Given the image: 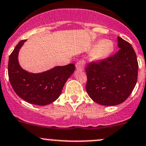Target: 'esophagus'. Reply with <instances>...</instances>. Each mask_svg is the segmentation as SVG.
I'll list each match as a JSON object with an SVG mask.
<instances>
[{"mask_svg":"<svg viewBox=\"0 0 146 146\" xmlns=\"http://www.w3.org/2000/svg\"><path fill=\"white\" fill-rule=\"evenodd\" d=\"M86 62L84 61H78L76 64V70H81V71H84L85 69Z\"/></svg>","mask_w":146,"mask_h":146,"instance_id":"1","label":"esophagus"}]
</instances>
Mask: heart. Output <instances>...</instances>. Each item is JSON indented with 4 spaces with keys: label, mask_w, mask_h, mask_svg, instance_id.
<instances>
[{
    "label": "heart",
    "mask_w": 146,
    "mask_h": 146,
    "mask_svg": "<svg viewBox=\"0 0 146 146\" xmlns=\"http://www.w3.org/2000/svg\"><path fill=\"white\" fill-rule=\"evenodd\" d=\"M115 50L113 41L109 39L99 40L91 45L89 52L94 61L105 60L110 57Z\"/></svg>",
    "instance_id": "heart-1"
}]
</instances>
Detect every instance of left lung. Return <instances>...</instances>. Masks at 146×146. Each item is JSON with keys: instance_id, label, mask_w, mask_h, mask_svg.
<instances>
[{"instance_id": "1", "label": "left lung", "mask_w": 146, "mask_h": 146, "mask_svg": "<svg viewBox=\"0 0 146 146\" xmlns=\"http://www.w3.org/2000/svg\"><path fill=\"white\" fill-rule=\"evenodd\" d=\"M119 50L105 60L90 63L86 68L87 94L96 103L113 106L131 94L138 78L136 52L129 42L117 37Z\"/></svg>"}]
</instances>
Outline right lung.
<instances>
[{"label":"right lung","instance_id":"add662e5","mask_svg":"<svg viewBox=\"0 0 146 146\" xmlns=\"http://www.w3.org/2000/svg\"><path fill=\"white\" fill-rule=\"evenodd\" d=\"M25 41H19L9 57V80L15 92L24 100L37 106H46L58 99L65 82L74 72L75 66L69 64L41 73L29 72L18 62L19 49Z\"/></svg>","mask_w":146,"mask_h":146}]
</instances>
